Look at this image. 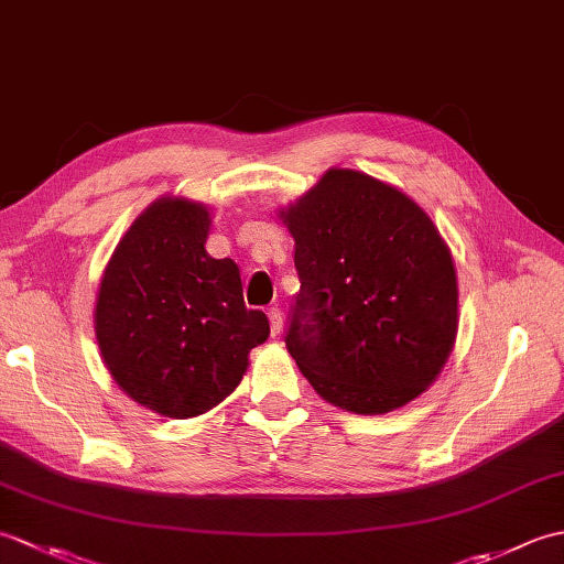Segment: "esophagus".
I'll list each match as a JSON object with an SVG mask.
<instances>
[{
    "label": "esophagus",
    "mask_w": 564,
    "mask_h": 564,
    "mask_svg": "<svg viewBox=\"0 0 564 564\" xmlns=\"http://www.w3.org/2000/svg\"><path fill=\"white\" fill-rule=\"evenodd\" d=\"M269 322H271V337H279L283 332V313L279 307H269Z\"/></svg>",
    "instance_id": "1"
}]
</instances>
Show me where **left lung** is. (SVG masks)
I'll use <instances>...</instances> for the list:
<instances>
[{
  "label": "left lung",
  "instance_id": "obj_1",
  "mask_svg": "<svg viewBox=\"0 0 564 564\" xmlns=\"http://www.w3.org/2000/svg\"><path fill=\"white\" fill-rule=\"evenodd\" d=\"M301 291L285 346L319 398L356 414L414 400L458 327V283L429 215L398 188L332 170L283 213Z\"/></svg>",
  "mask_w": 564,
  "mask_h": 564
}]
</instances>
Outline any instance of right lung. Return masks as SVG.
Returning a JSON list of instances; mask_svg holds the SVG:
<instances>
[{"label": "right lung", "instance_id": "add662e5", "mask_svg": "<svg viewBox=\"0 0 564 564\" xmlns=\"http://www.w3.org/2000/svg\"><path fill=\"white\" fill-rule=\"evenodd\" d=\"M210 215L162 198L130 225L104 271L97 339L113 380L162 416L188 419L230 394L269 337L232 259L206 251Z\"/></svg>", "mask_w": 564, "mask_h": 564}]
</instances>
